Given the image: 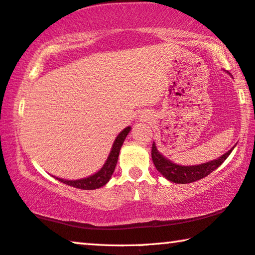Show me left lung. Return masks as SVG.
Masks as SVG:
<instances>
[{"label":"left lung","instance_id":"8db88e82","mask_svg":"<svg viewBox=\"0 0 255 255\" xmlns=\"http://www.w3.org/2000/svg\"><path fill=\"white\" fill-rule=\"evenodd\" d=\"M232 150H234V148L229 150L228 152H225L220 158L211 160V162L200 165H191V166H182V165L174 164L171 160L165 158L162 153L157 150V146L155 142H153L151 149V158L157 171L160 172L163 177L166 178L167 180L175 182V184H189V182L198 181L200 179L207 177L208 174H210L211 172L216 170L228 158Z\"/></svg>","mask_w":255,"mask_h":255}]
</instances>
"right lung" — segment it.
<instances>
[{
    "label": "right lung",
    "mask_w": 255,
    "mask_h": 255,
    "mask_svg": "<svg viewBox=\"0 0 255 255\" xmlns=\"http://www.w3.org/2000/svg\"><path fill=\"white\" fill-rule=\"evenodd\" d=\"M129 131H130V127H126L117 136L116 141H114L112 145V149H111L110 155L107 157V160L97 173L92 174L88 178L78 179V180H66V179L61 178L56 179L59 181L63 182V184H66L68 186H73V187L80 189H96L103 187L104 185H106L107 182H109L111 177H112L114 168H116V165L118 162V157H119L120 149L121 146H123L125 138H126Z\"/></svg>",
    "instance_id": "right-lung-1"
}]
</instances>
